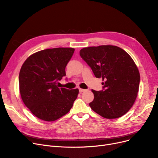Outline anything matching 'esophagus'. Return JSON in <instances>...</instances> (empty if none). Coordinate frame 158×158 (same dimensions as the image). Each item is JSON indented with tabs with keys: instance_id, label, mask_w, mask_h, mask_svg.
Here are the masks:
<instances>
[{
	"instance_id": "1",
	"label": "esophagus",
	"mask_w": 158,
	"mask_h": 158,
	"mask_svg": "<svg viewBox=\"0 0 158 158\" xmlns=\"http://www.w3.org/2000/svg\"><path fill=\"white\" fill-rule=\"evenodd\" d=\"M84 91H85L84 89H82V88H80V89H79V92H80V93H82V92H84Z\"/></svg>"
}]
</instances>
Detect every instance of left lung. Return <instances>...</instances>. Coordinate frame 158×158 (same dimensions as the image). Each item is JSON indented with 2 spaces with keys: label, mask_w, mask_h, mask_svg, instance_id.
I'll list each match as a JSON object with an SVG mask.
<instances>
[{
  "label": "left lung",
  "mask_w": 158,
  "mask_h": 158,
  "mask_svg": "<svg viewBox=\"0 0 158 158\" xmlns=\"http://www.w3.org/2000/svg\"><path fill=\"white\" fill-rule=\"evenodd\" d=\"M80 55L95 77L105 80L103 90H92L94 99L89 103L91 109L109 119L126 114L135 102L140 80L139 70L131 56L114 45L85 47L80 51Z\"/></svg>",
  "instance_id": "8db88e82"
}]
</instances>
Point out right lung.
Segmentation results:
<instances>
[{
    "instance_id": "1",
    "label": "right lung",
    "mask_w": 158,
    "mask_h": 158,
    "mask_svg": "<svg viewBox=\"0 0 158 158\" xmlns=\"http://www.w3.org/2000/svg\"><path fill=\"white\" fill-rule=\"evenodd\" d=\"M74 48L47 49L30 55L19 74V87L25 106L43 121L51 122L68 113L77 98L78 89L56 85L66 76L65 68Z\"/></svg>"
}]
</instances>
